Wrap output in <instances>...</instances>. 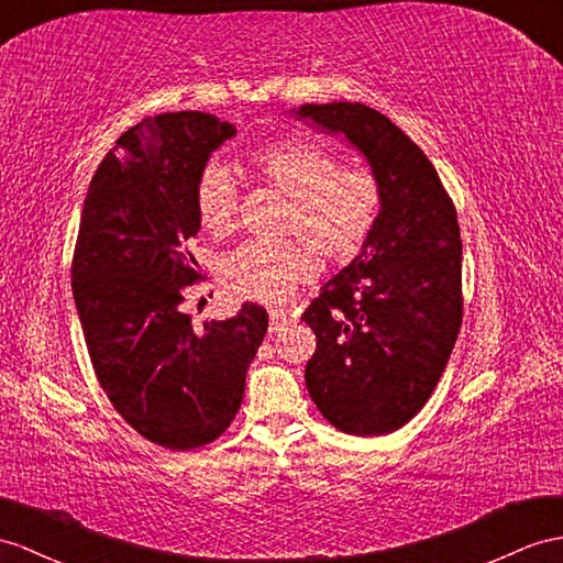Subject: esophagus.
I'll return each instance as SVG.
<instances>
[{
    "instance_id": "1",
    "label": "esophagus",
    "mask_w": 563,
    "mask_h": 563,
    "mask_svg": "<svg viewBox=\"0 0 563 563\" xmlns=\"http://www.w3.org/2000/svg\"><path fill=\"white\" fill-rule=\"evenodd\" d=\"M290 321H292L290 313L271 311V316H268V330H271V333H278V330H283Z\"/></svg>"
}]
</instances>
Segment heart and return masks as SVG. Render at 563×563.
I'll return each mask as SVG.
<instances>
[{"mask_svg":"<svg viewBox=\"0 0 563 563\" xmlns=\"http://www.w3.org/2000/svg\"><path fill=\"white\" fill-rule=\"evenodd\" d=\"M256 178L290 197L285 219L287 240L278 244L244 242L221 258V280L230 295L278 307L309 283L319 262H350L366 247L383 213V185L368 168H340L328 150L307 140H278L252 150ZM195 209L201 228L221 238L238 216V183L228 166L211 162L195 185Z\"/></svg>","mask_w":563,"mask_h":563,"instance_id":"obj_1","label":"heart"}]
</instances>
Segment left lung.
<instances>
[{
  "mask_svg": "<svg viewBox=\"0 0 563 563\" xmlns=\"http://www.w3.org/2000/svg\"><path fill=\"white\" fill-rule=\"evenodd\" d=\"M295 117L344 135L383 185L366 247L301 313L316 333L305 380L350 435L409 423L435 390L461 328V235L452 197L416 142L358 102L301 104Z\"/></svg>",
  "mask_w": 563,
  "mask_h": 563,
  "instance_id": "8db88e82",
  "label": "left lung"
}]
</instances>
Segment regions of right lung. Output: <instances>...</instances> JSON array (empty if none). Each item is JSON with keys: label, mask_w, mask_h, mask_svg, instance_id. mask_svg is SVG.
<instances>
[{"label": "right lung", "mask_w": 563, "mask_h": 563, "mask_svg": "<svg viewBox=\"0 0 563 563\" xmlns=\"http://www.w3.org/2000/svg\"><path fill=\"white\" fill-rule=\"evenodd\" d=\"M238 131L211 113L144 119L117 140L85 197L70 266L97 380L125 423L166 450L209 444L235 419L268 330L258 305L192 325L187 285L201 278L195 185Z\"/></svg>", "instance_id": "add662e5"}]
</instances>
